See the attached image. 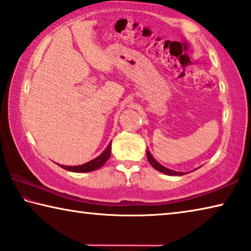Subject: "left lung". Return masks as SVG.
I'll list each match as a JSON object with an SVG mask.
<instances>
[{
    "instance_id": "obj_1",
    "label": "left lung",
    "mask_w": 251,
    "mask_h": 251,
    "mask_svg": "<svg viewBox=\"0 0 251 251\" xmlns=\"http://www.w3.org/2000/svg\"><path fill=\"white\" fill-rule=\"evenodd\" d=\"M147 159H148V161H150V164L151 165V166L156 169V171L166 174V175H169V176H181V175H184V173L175 172V171H172V169H168L166 167L161 166V165L158 163V161H156L154 159V157L151 155L150 151H147Z\"/></svg>"
}]
</instances>
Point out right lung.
Returning <instances> with one entry per match:
<instances>
[{
    "mask_svg": "<svg viewBox=\"0 0 251 251\" xmlns=\"http://www.w3.org/2000/svg\"><path fill=\"white\" fill-rule=\"evenodd\" d=\"M110 150H112V142L108 144V146L106 147V150L101 152L99 157H96L95 159L88 161L86 164L79 165V166H63V165H59V166L66 169V171L74 172V173H87V172L96 171V169L100 168L106 161L108 160L110 156Z\"/></svg>",
    "mask_w": 251,
    "mask_h": 251,
    "instance_id": "add662e5",
    "label": "right lung"
}]
</instances>
